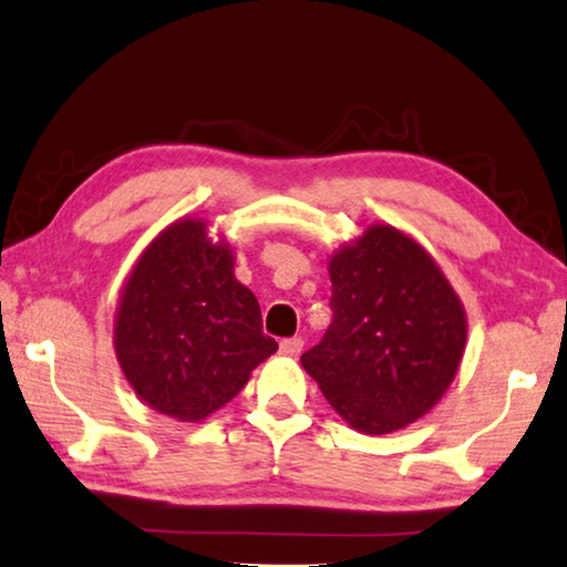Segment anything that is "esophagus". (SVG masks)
<instances>
[{
  "label": "esophagus",
  "mask_w": 567,
  "mask_h": 567,
  "mask_svg": "<svg viewBox=\"0 0 567 567\" xmlns=\"http://www.w3.org/2000/svg\"><path fill=\"white\" fill-rule=\"evenodd\" d=\"M302 347H305L302 337H290V339H282V342H280V352L285 357H297L302 352Z\"/></svg>",
  "instance_id": "esophagus-1"
}]
</instances>
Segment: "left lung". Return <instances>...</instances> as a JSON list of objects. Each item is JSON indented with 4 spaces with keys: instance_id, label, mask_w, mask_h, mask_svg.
<instances>
[{
    "instance_id": "1",
    "label": "left lung",
    "mask_w": 567,
    "mask_h": 567,
    "mask_svg": "<svg viewBox=\"0 0 567 567\" xmlns=\"http://www.w3.org/2000/svg\"><path fill=\"white\" fill-rule=\"evenodd\" d=\"M332 324L302 367L349 426L391 434L446 394L466 349L463 302L434 257L374 223L329 257Z\"/></svg>"
}]
</instances>
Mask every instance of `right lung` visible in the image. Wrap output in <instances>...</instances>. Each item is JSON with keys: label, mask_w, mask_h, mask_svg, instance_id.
<instances>
[{"label": "right lung", "mask_w": 567, "mask_h": 567, "mask_svg": "<svg viewBox=\"0 0 567 567\" xmlns=\"http://www.w3.org/2000/svg\"><path fill=\"white\" fill-rule=\"evenodd\" d=\"M113 349L143 404L203 421L240 394L277 352L257 297L235 277V252L203 218L171 223L138 255L113 322Z\"/></svg>", "instance_id": "obj_1"}]
</instances>
